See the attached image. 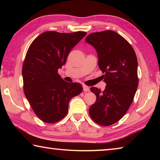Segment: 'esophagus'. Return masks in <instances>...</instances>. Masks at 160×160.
<instances>
[{"label": "esophagus", "mask_w": 160, "mask_h": 160, "mask_svg": "<svg viewBox=\"0 0 160 160\" xmlns=\"http://www.w3.org/2000/svg\"><path fill=\"white\" fill-rule=\"evenodd\" d=\"M83 90L85 92H89L90 91V88H89L88 86L84 85H83Z\"/></svg>", "instance_id": "1"}]
</instances>
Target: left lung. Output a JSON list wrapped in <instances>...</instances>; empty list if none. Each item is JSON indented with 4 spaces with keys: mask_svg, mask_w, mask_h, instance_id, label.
Masks as SVG:
<instances>
[{
    "mask_svg": "<svg viewBox=\"0 0 160 160\" xmlns=\"http://www.w3.org/2000/svg\"><path fill=\"white\" fill-rule=\"evenodd\" d=\"M85 42L95 48L107 83L103 91L90 88L97 99L89 113L99 125H112L126 114L133 101L138 86L136 54L127 40L112 30L91 33Z\"/></svg>",
    "mask_w": 160,
    "mask_h": 160,
    "instance_id": "1",
    "label": "left lung"
}]
</instances>
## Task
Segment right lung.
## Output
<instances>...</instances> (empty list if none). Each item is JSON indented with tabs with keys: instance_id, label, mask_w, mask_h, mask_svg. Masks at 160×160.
<instances>
[{
	"instance_id": "obj_1",
	"label": "right lung",
	"mask_w": 160,
	"mask_h": 160,
	"mask_svg": "<svg viewBox=\"0 0 160 160\" xmlns=\"http://www.w3.org/2000/svg\"><path fill=\"white\" fill-rule=\"evenodd\" d=\"M86 34L85 32H46L32 42L27 51L22 65L24 93L35 114L45 123L63 118L70 99L82 92V85L64 81L58 70Z\"/></svg>"
}]
</instances>
